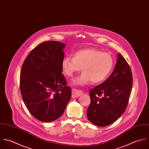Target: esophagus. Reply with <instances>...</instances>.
Wrapping results in <instances>:
<instances>
[{
    "instance_id": "34e87169",
    "label": "esophagus",
    "mask_w": 149,
    "mask_h": 149,
    "mask_svg": "<svg viewBox=\"0 0 149 149\" xmlns=\"http://www.w3.org/2000/svg\"><path fill=\"white\" fill-rule=\"evenodd\" d=\"M82 93H83V92L81 90H78L72 89V98H77V97H79V95H81Z\"/></svg>"
}]
</instances>
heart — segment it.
<instances>
[{
	"mask_svg": "<svg viewBox=\"0 0 149 149\" xmlns=\"http://www.w3.org/2000/svg\"><path fill=\"white\" fill-rule=\"evenodd\" d=\"M113 65V60L109 54L94 48H85L75 52L73 58L65 57L61 62V69L65 76L72 77L82 68L84 72L74 79L72 84L84 86L91 81L93 84L103 82L111 72Z\"/></svg>",
	"mask_w": 149,
	"mask_h": 149,
	"instance_id": "b5f03b06",
	"label": "heart"
}]
</instances>
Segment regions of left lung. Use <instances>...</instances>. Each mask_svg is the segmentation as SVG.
Segmentation results:
<instances>
[{
    "label": "left lung",
    "mask_w": 149,
    "mask_h": 149,
    "mask_svg": "<svg viewBox=\"0 0 149 149\" xmlns=\"http://www.w3.org/2000/svg\"><path fill=\"white\" fill-rule=\"evenodd\" d=\"M131 68L123 56L118 54L111 75L101 84L90 90L87 117L95 125L105 127L116 121L125 111L132 89Z\"/></svg>",
    "instance_id": "1"
}]
</instances>
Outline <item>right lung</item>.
<instances>
[{"mask_svg":"<svg viewBox=\"0 0 149 149\" xmlns=\"http://www.w3.org/2000/svg\"><path fill=\"white\" fill-rule=\"evenodd\" d=\"M64 43H41L26 58L22 66L20 90L24 102L36 119L50 122L63 115L71 97L61 74Z\"/></svg>","mask_w":149,"mask_h":149,"instance_id":"right-lung-1","label":"right lung"}]
</instances>
